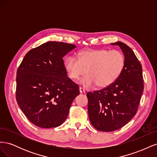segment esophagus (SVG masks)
<instances>
[{"label": "esophagus", "instance_id": "34e87169", "mask_svg": "<svg viewBox=\"0 0 157 157\" xmlns=\"http://www.w3.org/2000/svg\"><path fill=\"white\" fill-rule=\"evenodd\" d=\"M79 91H80V93H84L85 92V90L82 88V87H79Z\"/></svg>", "mask_w": 157, "mask_h": 157}]
</instances>
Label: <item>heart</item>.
Instances as JSON below:
<instances>
[{"mask_svg":"<svg viewBox=\"0 0 157 157\" xmlns=\"http://www.w3.org/2000/svg\"><path fill=\"white\" fill-rule=\"evenodd\" d=\"M125 65L124 56L119 50H93L81 52L78 58L68 57L65 69L68 77L77 80L86 73L81 80L85 87L105 88L115 82L122 73Z\"/></svg>","mask_w":157,"mask_h":157,"instance_id":"heart-1","label":"heart"}]
</instances>
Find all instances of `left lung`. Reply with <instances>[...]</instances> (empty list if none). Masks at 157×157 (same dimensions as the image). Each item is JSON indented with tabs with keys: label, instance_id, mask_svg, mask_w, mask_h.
Masks as SVG:
<instances>
[{
	"label": "left lung",
	"instance_id": "obj_1",
	"mask_svg": "<svg viewBox=\"0 0 157 157\" xmlns=\"http://www.w3.org/2000/svg\"><path fill=\"white\" fill-rule=\"evenodd\" d=\"M111 44L119 46L124 54L122 73L110 86L86 94L90 121L102 132L120 129L135 116L144 88L142 67L134 52L121 42Z\"/></svg>",
	"mask_w": 157,
	"mask_h": 157
}]
</instances>
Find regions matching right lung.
<instances>
[{"instance_id":"obj_1","label":"right lung","mask_w":157,"mask_h":157,"mask_svg":"<svg viewBox=\"0 0 157 157\" xmlns=\"http://www.w3.org/2000/svg\"><path fill=\"white\" fill-rule=\"evenodd\" d=\"M75 47L47 42L28 52L19 66L16 100L33 124L55 128L67 118L79 86L67 77L63 58Z\"/></svg>"}]
</instances>
